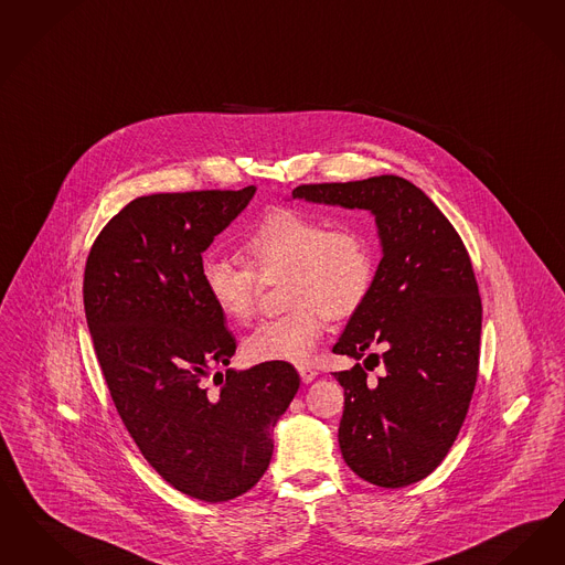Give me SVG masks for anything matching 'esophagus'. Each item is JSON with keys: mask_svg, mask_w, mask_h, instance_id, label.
<instances>
[{"mask_svg": "<svg viewBox=\"0 0 565 565\" xmlns=\"http://www.w3.org/2000/svg\"><path fill=\"white\" fill-rule=\"evenodd\" d=\"M298 374H300L302 383L309 384L316 381L317 370L316 367H309V365H300V367H298Z\"/></svg>", "mask_w": 565, "mask_h": 565, "instance_id": "1", "label": "esophagus"}]
</instances>
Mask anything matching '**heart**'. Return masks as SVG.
Wrapping results in <instances>:
<instances>
[{"label": "heart", "instance_id": "1", "mask_svg": "<svg viewBox=\"0 0 565 565\" xmlns=\"http://www.w3.org/2000/svg\"><path fill=\"white\" fill-rule=\"evenodd\" d=\"M242 254L246 265L210 254L200 275L210 302L233 323L256 313L260 281L284 277L281 302L290 309L244 340V355L254 363L309 362L326 317L355 316L376 279V252L365 231L292 207L265 214L242 242Z\"/></svg>", "mask_w": 565, "mask_h": 565}]
</instances>
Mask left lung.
I'll list each match as a JSON object with an SVG mask.
<instances>
[{
  "label": "left lung",
  "instance_id": "8db88e82",
  "mask_svg": "<svg viewBox=\"0 0 565 565\" xmlns=\"http://www.w3.org/2000/svg\"><path fill=\"white\" fill-rule=\"evenodd\" d=\"M292 198L376 218L383 258L374 288L334 353H367L365 362H383L384 372L379 383L360 363L334 372L344 388L340 451L374 486L416 483L450 451L477 383L481 298L469 252L441 210L402 177L300 184Z\"/></svg>",
  "mask_w": 565,
  "mask_h": 565
}]
</instances>
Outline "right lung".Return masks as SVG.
<instances>
[{
	"mask_svg": "<svg viewBox=\"0 0 565 565\" xmlns=\"http://www.w3.org/2000/svg\"><path fill=\"white\" fill-rule=\"evenodd\" d=\"M189 191L136 198L107 223L84 273V309L115 407L172 488L205 502L242 497L265 475L273 427L300 386L290 363L216 372L235 355L203 292L202 254L254 198Z\"/></svg>",
	"mask_w": 565,
	"mask_h": 565,
	"instance_id": "add662e5",
	"label": "right lung"
}]
</instances>
